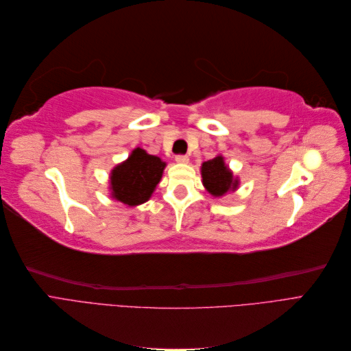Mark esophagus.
<instances>
[{
	"mask_svg": "<svg viewBox=\"0 0 351 351\" xmlns=\"http://www.w3.org/2000/svg\"><path fill=\"white\" fill-rule=\"evenodd\" d=\"M176 162L177 164H187L189 162V156H186V155H177L176 156Z\"/></svg>",
	"mask_w": 351,
	"mask_h": 351,
	"instance_id": "34e87169",
	"label": "esophagus"
}]
</instances>
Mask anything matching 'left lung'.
Masks as SVG:
<instances>
[{
  "label": "left lung",
  "mask_w": 351,
  "mask_h": 351,
  "mask_svg": "<svg viewBox=\"0 0 351 351\" xmlns=\"http://www.w3.org/2000/svg\"><path fill=\"white\" fill-rule=\"evenodd\" d=\"M202 184L206 192L214 197H222L228 193H234L240 186V178L234 176L231 168L226 164L222 155L209 159L200 167Z\"/></svg>",
  "instance_id": "obj_1"
}]
</instances>
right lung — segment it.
<instances>
[{"label":"right lung","mask_w":351,"mask_h":351,"mask_svg":"<svg viewBox=\"0 0 351 351\" xmlns=\"http://www.w3.org/2000/svg\"><path fill=\"white\" fill-rule=\"evenodd\" d=\"M167 162L134 147L125 161L117 164L110 173V197L127 206H137L151 199L161 182Z\"/></svg>","instance_id":"right-lung-1"}]
</instances>
